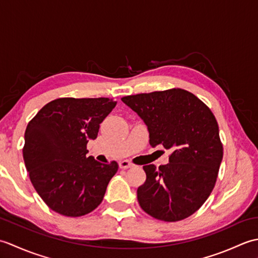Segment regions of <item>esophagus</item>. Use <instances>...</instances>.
<instances>
[{
  "mask_svg": "<svg viewBox=\"0 0 258 258\" xmlns=\"http://www.w3.org/2000/svg\"><path fill=\"white\" fill-rule=\"evenodd\" d=\"M118 166H119V168H122V169H127L130 167H133V164L130 163L128 161H122V162L118 163Z\"/></svg>",
  "mask_w": 258,
  "mask_h": 258,
  "instance_id": "obj_1",
  "label": "esophagus"
}]
</instances>
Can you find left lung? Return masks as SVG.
Instances as JSON below:
<instances>
[{"label": "left lung", "instance_id": "8db88e82", "mask_svg": "<svg viewBox=\"0 0 258 258\" xmlns=\"http://www.w3.org/2000/svg\"><path fill=\"white\" fill-rule=\"evenodd\" d=\"M143 119L152 147L171 150L168 164L143 166L146 180L139 204L156 220L177 222L204 204L215 186L223 158L216 118L200 98L182 89L122 97Z\"/></svg>", "mask_w": 258, "mask_h": 258}]
</instances>
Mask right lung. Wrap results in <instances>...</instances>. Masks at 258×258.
<instances>
[{"label":"right lung","mask_w":258,"mask_h":258,"mask_svg":"<svg viewBox=\"0 0 258 258\" xmlns=\"http://www.w3.org/2000/svg\"><path fill=\"white\" fill-rule=\"evenodd\" d=\"M116 105L111 98H57L27 124L23 158L37 194L52 211L79 217L101 204L116 162L87 157L89 140Z\"/></svg>","instance_id":"add662e5"}]
</instances>
